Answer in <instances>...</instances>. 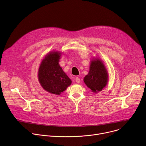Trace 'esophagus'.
<instances>
[{"label":"esophagus","instance_id":"esophagus-1","mask_svg":"<svg viewBox=\"0 0 146 146\" xmlns=\"http://www.w3.org/2000/svg\"><path fill=\"white\" fill-rule=\"evenodd\" d=\"M80 78H79V77H76V78H75V82H76V83H80Z\"/></svg>","mask_w":146,"mask_h":146}]
</instances>
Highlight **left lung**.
<instances>
[{
	"instance_id": "left-lung-1",
	"label": "left lung",
	"mask_w": 146,
	"mask_h": 146,
	"mask_svg": "<svg viewBox=\"0 0 146 146\" xmlns=\"http://www.w3.org/2000/svg\"><path fill=\"white\" fill-rule=\"evenodd\" d=\"M84 82L92 92L97 93L106 87L108 80V74L103 62L98 58L92 60L90 70L84 78Z\"/></svg>"
}]
</instances>
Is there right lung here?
<instances>
[{"label":"right lung","mask_w":146,"mask_h":146,"mask_svg":"<svg viewBox=\"0 0 146 146\" xmlns=\"http://www.w3.org/2000/svg\"><path fill=\"white\" fill-rule=\"evenodd\" d=\"M60 56L59 52H50L41 62L38 72V80L42 88L56 95H60L72 83L59 64Z\"/></svg>","instance_id":"right-lung-1"}]
</instances>
